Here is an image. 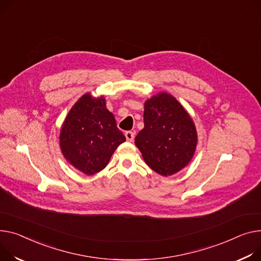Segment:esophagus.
Returning <instances> with one entry per match:
<instances>
[{"instance_id":"1","label":"esophagus","mask_w":261,"mask_h":261,"mask_svg":"<svg viewBox=\"0 0 261 261\" xmlns=\"http://www.w3.org/2000/svg\"><path fill=\"white\" fill-rule=\"evenodd\" d=\"M125 136H126L128 142H133V140H134V133L132 131H127L125 133Z\"/></svg>"}]
</instances>
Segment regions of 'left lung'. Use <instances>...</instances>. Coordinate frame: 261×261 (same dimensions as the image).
Returning <instances> with one entry per match:
<instances>
[{
    "instance_id": "left-lung-1",
    "label": "left lung",
    "mask_w": 261,
    "mask_h": 261,
    "mask_svg": "<svg viewBox=\"0 0 261 261\" xmlns=\"http://www.w3.org/2000/svg\"><path fill=\"white\" fill-rule=\"evenodd\" d=\"M144 124L135 145L153 171L169 176L191 162L197 132L193 119L174 96L161 92L146 100Z\"/></svg>"
}]
</instances>
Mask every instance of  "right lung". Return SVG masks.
Returning <instances> with one entry per match:
<instances>
[{
    "mask_svg": "<svg viewBox=\"0 0 261 261\" xmlns=\"http://www.w3.org/2000/svg\"><path fill=\"white\" fill-rule=\"evenodd\" d=\"M126 141L102 95L84 94L69 111L60 134L66 161L86 175L105 168L116 148Z\"/></svg>",
    "mask_w": 261,
    "mask_h": 261,
    "instance_id": "1",
    "label": "right lung"
}]
</instances>
